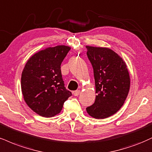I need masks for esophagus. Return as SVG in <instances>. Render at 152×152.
Masks as SVG:
<instances>
[{"mask_svg": "<svg viewBox=\"0 0 152 152\" xmlns=\"http://www.w3.org/2000/svg\"><path fill=\"white\" fill-rule=\"evenodd\" d=\"M80 93H81V91H80L79 90H78V91H74V92H73V94H74V96H78V95L80 94Z\"/></svg>", "mask_w": 152, "mask_h": 152, "instance_id": "obj_1", "label": "esophagus"}]
</instances>
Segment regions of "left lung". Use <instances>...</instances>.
<instances>
[{"instance_id":"8db88e82","label":"left lung","mask_w":152,"mask_h":152,"mask_svg":"<svg viewBox=\"0 0 152 152\" xmlns=\"http://www.w3.org/2000/svg\"><path fill=\"white\" fill-rule=\"evenodd\" d=\"M94 68L96 85L95 103L86 108L92 118L104 119L115 114L125 103L130 76L125 61L107 47L86 46Z\"/></svg>"}]
</instances>
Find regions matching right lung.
I'll list each match as a JSON object with an SVG mask.
<instances>
[{
	"mask_svg": "<svg viewBox=\"0 0 152 152\" xmlns=\"http://www.w3.org/2000/svg\"><path fill=\"white\" fill-rule=\"evenodd\" d=\"M71 47H50L35 53L27 60L21 76L24 100L34 113L52 118L61 111L71 96L64 87L61 64Z\"/></svg>",
	"mask_w": 152,
	"mask_h": 152,
	"instance_id": "right-lung-1",
	"label": "right lung"
}]
</instances>
